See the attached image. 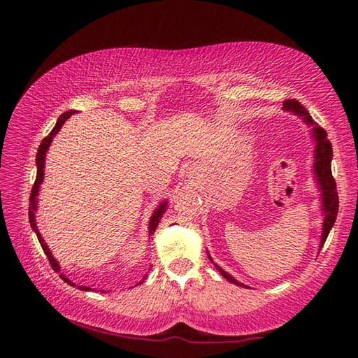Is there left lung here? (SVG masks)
<instances>
[{"mask_svg":"<svg viewBox=\"0 0 358 358\" xmlns=\"http://www.w3.org/2000/svg\"><path fill=\"white\" fill-rule=\"evenodd\" d=\"M285 109L286 110H292L296 115H303L306 120V123L314 124L313 118H310L309 112L303 108V106L296 101V100H286L285 101ZM314 136L317 141V148H315V173H317V180L318 185L322 187L323 192V209L326 212L324 215V223H323V234H322V243H320V249L323 248L326 238H328L331 227L336 223V218L338 214V192L336 187V180L332 177V171H331V159H332V146L331 141L328 140V134L323 127L315 126L314 127ZM209 255V254H208ZM209 260L212 262V258L209 255ZM215 268L222 275L231 281V283H235L238 286H245L243 283H238L237 280L231 277L229 273L224 272L222 268H218L215 264Z\"/></svg>","mask_w":358,"mask_h":358,"instance_id":"left-lung-1","label":"left lung"}]
</instances>
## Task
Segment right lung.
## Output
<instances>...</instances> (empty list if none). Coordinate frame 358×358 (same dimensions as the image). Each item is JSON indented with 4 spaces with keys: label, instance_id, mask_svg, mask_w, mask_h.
<instances>
[{
    "label": "right lung",
    "instance_id": "right-lung-1",
    "mask_svg": "<svg viewBox=\"0 0 358 358\" xmlns=\"http://www.w3.org/2000/svg\"><path fill=\"white\" fill-rule=\"evenodd\" d=\"M72 113H73V110H67V112L62 113V115H59V118H58V121H57L55 127L52 129L50 134H49L48 136H45V138H43V141H41V144H40V148H38V152H36V178H35V183H34V186H32V192H30V199H29V222H30V226H32V229L35 231L36 237H38V241H40V245H41V248H43V250H44V254L48 255L49 263H50V266H52V269L55 271V272H59V264H58V262L55 260V258L52 257L48 245H45V243H44V240H43V237H41V234L38 232V227H36V224H35L36 195H38V189H40V185L43 183V177H44V159H45V152H48V149H49V146H50V141H52V138H53V135L58 134L59 129H62V126L64 124V121H66L67 118H69V117L72 115ZM166 204H167V203L164 201V203L159 204L158 209H155L154 215H152L150 222H149V234H154V232H155L157 226H158V223H159V218H162V215L164 214V210H166ZM59 277H62V278L66 281V283H69V285L73 286L72 281H71L69 278H67V277H64L63 273H59ZM146 277H148V273H144V277L141 278V281H138V283H136V285L143 283V280L146 278ZM136 285H135V286H136ZM78 287L83 289V291H89V289H90V287H87V286H78Z\"/></svg>",
    "mask_w": 358,
    "mask_h": 358
}]
</instances>
